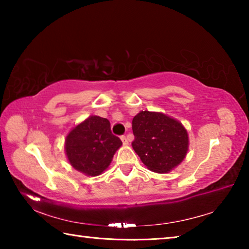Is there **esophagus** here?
<instances>
[{
    "mask_svg": "<svg viewBox=\"0 0 249 249\" xmlns=\"http://www.w3.org/2000/svg\"><path fill=\"white\" fill-rule=\"evenodd\" d=\"M121 140H122V142H123L124 145H128V140L126 138V136H121Z\"/></svg>",
    "mask_w": 249,
    "mask_h": 249,
    "instance_id": "1",
    "label": "esophagus"
}]
</instances>
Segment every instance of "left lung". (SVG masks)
<instances>
[{"instance_id": "8db88e82", "label": "left lung", "mask_w": 249, "mask_h": 249, "mask_svg": "<svg viewBox=\"0 0 249 249\" xmlns=\"http://www.w3.org/2000/svg\"><path fill=\"white\" fill-rule=\"evenodd\" d=\"M132 146L142 163L157 174H166L182 161L189 137L180 122L162 113L142 111L133 119Z\"/></svg>"}]
</instances>
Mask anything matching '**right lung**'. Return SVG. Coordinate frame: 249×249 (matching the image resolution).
<instances>
[{"label":"right lung","instance_id":"obj_1","mask_svg":"<svg viewBox=\"0 0 249 249\" xmlns=\"http://www.w3.org/2000/svg\"><path fill=\"white\" fill-rule=\"evenodd\" d=\"M122 141L111 132L108 120L90 116L71 130L66 138L70 165L87 176H99L112 161Z\"/></svg>","mask_w":249,"mask_h":249}]
</instances>
